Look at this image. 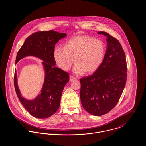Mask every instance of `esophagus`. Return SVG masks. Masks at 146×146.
I'll use <instances>...</instances> for the list:
<instances>
[{
  "label": "esophagus",
  "instance_id": "1",
  "mask_svg": "<svg viewBox=\"0 0 146 146\" xmlns=\"http://www.w3.org/2000/svg\"><path fill=\"white\" fill-rule=\"evenodd\" d=\"M75 79H76V78L74 77V76H72V75H70V82H72V81H73V80H75Z\"/></svg>",
  "mask_w": 146,
  "mask_h": 146
}]
</instances>
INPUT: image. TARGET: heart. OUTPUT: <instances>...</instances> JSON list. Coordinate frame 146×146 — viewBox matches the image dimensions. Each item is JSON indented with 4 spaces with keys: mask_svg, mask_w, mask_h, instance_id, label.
Returning a JSON list of instances; mask_svg holds the SVG:
<instances>
[{
    "mask_svg": "<svg viewBox=\"0 0 146 146\" xmlns=\"http://www.w3.org/2000/svg\"><path fill=\"white\" fill-rule=\"evenodd\" d=\"M54 58L60 68L69 70L75 61L73 71L75 74H90L96 71L104 58V44L100 40L88 35L74 36L66 42L64 47L56 46Z\"/></svg>",
    "mask_w": 146,
    "mask_h": 146,
    "instance_id": "heart-1",
    "label": "heart"
}]
</instances>
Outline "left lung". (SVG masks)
I'll return each instance as SVG.
<instances>
[{"mask_svg": "<svg viewBox=\"0 0 146 146\" xmlns=\"http://www.w3.org/2000/svg\"><path fill=\"white\" fill-rule=\"evenodd\" d=\"M98 34L107 37L104 60L93 75L80 79L82 104L88 112L97 116L108 113L118 103L127 69L125 52L119 40L106 32Z\"/></svg>", "mask_w": 146, "mask_h": 146, "instance_id": "left-lung-1", "label": "left lung"}]
</instances>
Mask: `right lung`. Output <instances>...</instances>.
I'll return each mask as SVG.
<instances>
[{
    "mask_svg": "<svg viewBox=\"0 0 146 146\" xmlns=\"http://www.w3.org/2000/svg\"><path fill=\"white\" fill-rule=\"evenodd\" d=\"M66 34L53 30L38 31L32 34L19 50L16 64L26 56H35L44 61L45 80L41 93L33 100H27L21 96L17 85L16 70L14 85L16 94L25 109L34 117L45 119L58 110L64 87L69 81V74L55 66L54 49L56 44Z\"/></svg>",
    "mask_w": 146,
    "mask_h": 146,
    "instance_id": "add662e5",
    "label": "right lung"
}]
</instances>
